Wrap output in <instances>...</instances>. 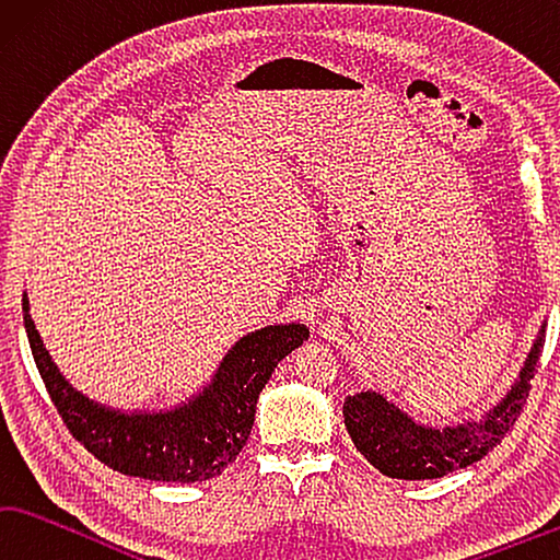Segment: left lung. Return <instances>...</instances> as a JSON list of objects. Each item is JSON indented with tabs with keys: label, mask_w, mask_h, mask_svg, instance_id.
Instances as JSON below:
<instances>
[{
	"label": "left lung",
	"mask_w": 560,
	"mask_h": 560,
	"mask_svg": "<svg viewBox=\"0 0 560 560\" xmlns=\"http://www.w3.org/2000/svg\"><path fill=\"white\" fill-rule=\"evenodd\" d=\"M546 322L538 329L526 361L512 388L499 404L489 406L479 418L457 423H420L381 390H359L345 400V425L361 455L386 477L438 479L455 469L475 465L502 443L514 428L526 404L538 354L544 349Z\"/></svg>",
	"instance_id": "1"
}]
</instances>
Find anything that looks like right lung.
<instances>
[{
    "mask_svg": "<svg viewBox=\"0 0 560 560\" xmlns=\"http://www.w3.org/2000/svg\"><path fill=\"white\" fill-rule=\"evenodd\" d=\"M28 347L58 416L88 453L115 472L152 482H203L221 475L248 440L260 390L275 366L310 339L307 325H268L225 351L213 376L166 408H115L88 398L44 347L24 292Z\"/></svg>",
    "mask_w": 560,
    "mask_h": 560,
    "instance_id": "obj_1",
    "label": "right lung"
}]
</instances>
